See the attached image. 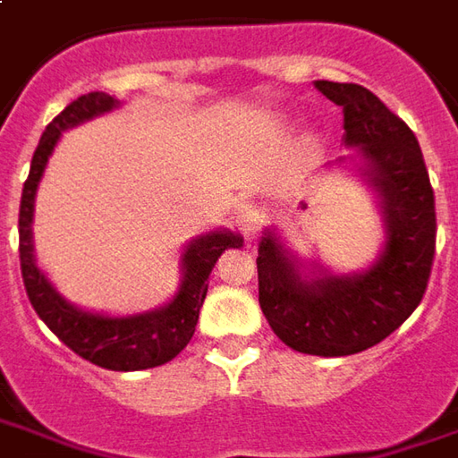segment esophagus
<instances>
[{"instance_id": "1", "label": "esophagus", "mask_w": 458, "mask_h": 458, "mask_svg": "<svg viewBox=\"0 0 458 458\" xmlns=\"http://www.w3.org/2000/svg\"><path fill=\"white\" fill-rule=\"evenodd\" d=\"M262 211L257 207H244L239 211V216H236V224H239V229H242V234L247 236V239H254V236L259 234V229H262Z\"/></svg>"}]
</instances>
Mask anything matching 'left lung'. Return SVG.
<instances>
[{
	"label": "left lung",
	"instance_id": "obj_1",
	"mask_svg": "<svg viewBox=\"0 0 458 458\" xmlns=\"http://www.w3.org/2000/svg\"><path fill=\"white\" fill-rule=\"evenodd\" d=\"M315 88L343 107L345 146H358L383 199L386 251L363 275L305 279L267 232L257 275L275 335L293 351L335 358L378 345L421 305L437 254V204L421 146L394 110L355 82L318 80Z\"/></svg>",
	"mask_w": 458,
	"mask_h": 458
}]
</instances>
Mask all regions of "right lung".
<instances>
[{
  "instance_id": "right-lung-1",
  "label": "right lung",
  "mask_w": 458,
  "mask_h": 458,
  "mask_svg": "<svg viewBox=\"0 0 458 458\" xmlns=\"http://www.w3.org/2000/svg\"><path fill=\"white\" fill-rule=\"evenodd\" d=\"M115 100L106 93L80 95L64 107L63 113L45 128L39 138L30 176L24 181L20 201V267L24 290L39 315V320L80 358L107 368V370H146L174 360L193 337L199 310L207 300L208 275L219 262L224 250L242 247V236L229 232H214L189 244L183 254V282L179 294L161 310H153L136 318H103L93 312H82L64 302L52 290L45 275L37 269L32 254V208H35L37 183L47 165L55 143L64 128H72L82 121L106 113Z\"/></svg>"
}]
</instances>
